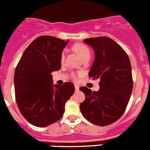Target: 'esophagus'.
Instances as JSON below:
<instances>
[{
	"label": "esophagus",
	"instance_id": "esophagus-1",
	"mask_svg": "<svg viewBox=\"0 0 150 150\" xmlns=\"http://www.w3.org/2000/svg\"><path fill=\"white\" fill-rule=\"evenodd\" d=\"M75 91H78V90H79V87H78V85H75Z\"/></svg>",
	"mask_w": 150,
	"mask_h": 150
}]
</instances>
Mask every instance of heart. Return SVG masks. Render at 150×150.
I'll use <instances>...</instances> for the list:
<instances>
[{"instance_id":"heart-1","label":"heart","mask_w":150,"mask_h":150,"mask_svg":"<svg viewBox=\"0 0 150 150\" xmlns=\"http://www.w3.org/2000/svg\"><path fill=\"white\" fill-rule=\"evenodd\" d=\"M74 49L76 52V53L78 54V56L80 57L81 59L83 60L84 58H87V57H90V50L88 47L87 46L84 44H82V43H78L74 46ZM65 53L66 50H63L61 54V60L63 61L64 60V57H65ZM82 75L81 72H78V73H72L71 74V78L73 81H78L79 77Z\"/></svg>"}]
</instances>
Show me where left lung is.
<instances>
[{
    "instance_id": "obj_1",
    "label": "left lung",
    "mask_w": 150,
    "mask_h": 150,
    "mask_svg": "<svg viewBox=\"0 0 150 150\" xmlns=\"http://www.w3.org/2000/svg\"><path fill=\"white\" fill-rule=\"evenodd\" d=\"M84 42L95 52L89 78H99L100 87L93 92L87 87L79 88L85 94L81 112L95 125H110L122 117L130 99L133 89L130 60L123 48L108 36L86 39Z\"/></svg>"
}]
</instances>
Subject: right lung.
Returning a JSON list of instances; mask_svg holds the SVG:
<instances>
[{"label": "right lung", "mask_w": 150, "mask_h": 150, "mask_svg": "<svg viewBox=\"0 0 150 150\" xmlns=\"http://www.w3.org/2000/svg\"><path fill=\"white\" fill-rule=\"evenodd\" d=\"M68 42L40 36L25 49L14 74L16 100L21 114L37 127H46L60 120L65 104L75 86L65 82L53 85L54 71L61 68V54Z\"/></svg>", "instance_id": "right-lung-1"}]
</instances>
